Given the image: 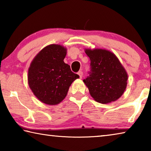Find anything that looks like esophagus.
Instances as JSON below:
<instances>
[{"label": "esophagus", "mask_w": 151, "mask_h": 151, "mask_svg": "<svg viewBox=\"0 0 151 151\" xmlns=\"http://www.w3.org/2000/svg\"><path fill=\"white\" fill-rule=\"evenodd\" d=\"M78 75H79V77H80V78H82V77H83V73L82 72V71H79V72L78 73Z\"/></svg>", "instance_id": "1"}]
</instances>
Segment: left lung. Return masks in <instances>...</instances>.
<instances>
[{"instance_id": "1", "label": "left lung", "mask_w": 151, "mask_h": 151, "mask_svg": "<svg viewBox=\"0 0 151 151\" xmlns=\"http://www.w3.org/2000/svg\"><path fill=\"white\" fill-rule=\"evenodd\" d=\"M91 60L89 75L83 82L91 96L102 104L114 102L122 96L128 75L113 53L104 49H86Z\"/></svg>"}]
</instances>
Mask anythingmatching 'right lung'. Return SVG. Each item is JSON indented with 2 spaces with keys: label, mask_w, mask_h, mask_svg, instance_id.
Masks as SVG:
<instances>
[{
  "label": "right lung",
  "mask_w": 151,
  "mask_h": 151,
  "mask_svg": "<svg viewBox=\"0 0 151 151\" xmlns=\"http://www.w3.org/2000/svg\"><path fill=\"white\" fill-rule=\"evenodd\" d=\"M66 49L60 45H50L36 56L29 68L28 81L35 95L50 105L60 103L67 94L77 74L64 62Z\"/></svg>",
  "instance_id": "add662e5"
}]
</instances>
